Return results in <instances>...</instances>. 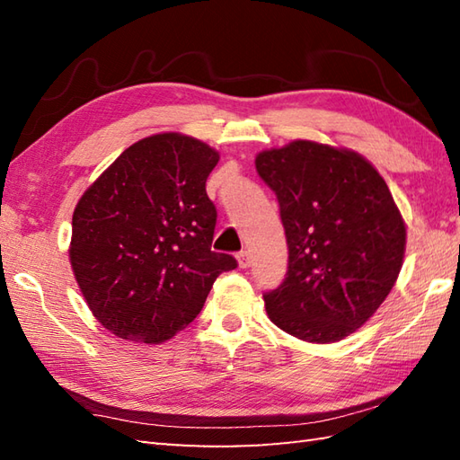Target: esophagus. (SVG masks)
Segmentation results:
<instances>
[{"mask_svg": "<svg viewBox=\"0 0 460 460\" xmlns=\"http://www.w3.org/2000/svg\"><path fill=\"white\" fill-rule=\"evenodd\" d=\"M237 261H239V267L241 269L251 267V252L249 251H241L239 255H237Z\"/></svg>", "mask_w": 460, "mask_h": 460, "instance_id": "34e87169", "label": "esophagus"}]
</instances>
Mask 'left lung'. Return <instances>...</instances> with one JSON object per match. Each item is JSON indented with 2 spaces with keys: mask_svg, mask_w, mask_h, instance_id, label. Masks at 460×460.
<instances>
[{
  "mask_svg": "<svg viewBox=\"0 0 460 460\" xmlns=\"http://www.w3.org/2000/svg\"><path fill=\"white\" fill-rule=\"evenodd\" d=\"M261 180L275 191L288 270L265 292L270 322L305 341L356 332L394 288L405 223L387 183L359 154L308 140L261 152Z\"/></svg>",
  "mask_w": 460,
  "mask_h": 460,
  "instance_id": "left-lung-1",
  "label": "left lung"
}]
</instances>
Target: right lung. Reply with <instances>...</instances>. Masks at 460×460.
Masks as SVG:
<instances>
[{
	"label": "right lung",
	"instance_id": "obj_1",
	"mask_svg": "<svg viewBox=\"0 0 460 460\" xmlns=\"http://www.w3.org/2000/svg\"><path fill=\"white\" fill-rule=\"evenodd\" d=\"M219 154L175 132L132 144L73 213L71 265L86 305L124 340L160 344L199 314L235 257L211 251L205 191Z\"/></svg>",
	"mask_w": 460,
	"mask_h": 460
}]
</instances>
